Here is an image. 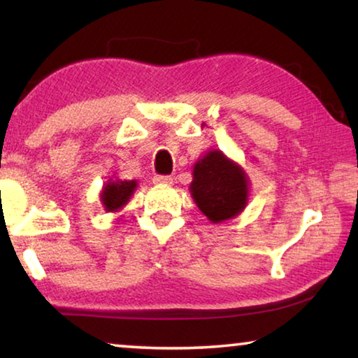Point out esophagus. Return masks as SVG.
Masks as SVG:
<instances>
[{"label": "esophagus", "mask_w": 358, "mask_h": 358, "mask_svg": "<svg viewBox=\"0 0 358 358\" xmlns=\"http://www.w3.org/2000/svg\"><path fill=\"white\" fill-rule=\"evenodd\" d=\"M153 183H156V185H171L172 177H169V175H155Z\"/></svg>", "instance_id": "obj_1"}]
</instances>
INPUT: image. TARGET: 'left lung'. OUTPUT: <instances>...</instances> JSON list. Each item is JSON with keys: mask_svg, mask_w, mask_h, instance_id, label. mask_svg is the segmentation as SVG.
<instances>
[{"mask_svg": "<svg viewBox=\"0 0 358 358\" xmlns=\"http://www.w3.org/2000/svg\"><path fill=\"white\" fill-rule=\"evenodd\" d=\"M189 191L211 222H222L245 210L250 180L237 162L220 150H211L194 164Z\"/></svg>", "mask_w": 358, "mask_h": 358, "instance_id": "obj_1", "label": "left lung"}]
</instances>
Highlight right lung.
Listing matches in <instances>:
<instances>
[{"mask_svg": "<svg viewBox=\"0 0 358 358\" xmlns=\"http://www.w3.org/2000/svg\"><path fill=\"white\" fill-rule=\"evenodd\" d=\"M136 180H110L102 187L101 201L106 211H118L129 202L137 187Z\"/></svg>", "mask_w": 358, "mask_h": 358, "instance_id": "right-lung-1", "label": "right lung"}]
</instances>
